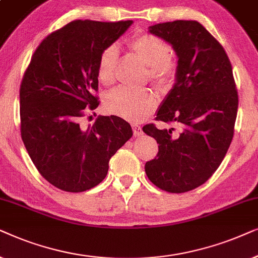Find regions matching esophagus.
Here are the masks:
<instances>
[{
  "label": "esophagus",
  "mask_w": 258,
  "mask_h": 258,
  "mask_svg": "<svg viewBox=\"0 0 258 258\" xmlns=\"http://www.w3.org/2000/svg\"><path fill=\"white\" fill-rule=\"evenodd\" d=\"M133 132H135L136 137H140L143 136V128L139 125H133Z\"/></svg>",
  "instance_id": "obj_1"
}]
</instances>
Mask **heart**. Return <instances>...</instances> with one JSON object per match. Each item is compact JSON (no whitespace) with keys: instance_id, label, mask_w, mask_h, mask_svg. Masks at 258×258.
Masks as SVG:
<instances>
[{"instance_id":"b5f03b06","label":"heart","mask_w":258,"mask_h":258,"mask_svg":"<svg viewBox=\"0 0 258 258\" xmlns=\"http://www.w3.org/2000/svg\"><path fill=\"white\" fill-rule=\"evenodd\" d=\"M130 47L150 66V77L158 87L166 88L172 84L177 74V66L171 57V47L166 41L152 34H140L133 37ZM118 55L119 50L115 44L105 48L100 54L98 78L102 85L108 86L114 81ZM105 105L112 114L138 121L153 111L157 100L149 89L118 87L109 92Z\"/></svg>"}]
</instances>
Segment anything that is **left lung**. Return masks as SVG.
<instances>
[{
	"label": "left lung",
	"mask_w": 258,
	"mask_h": 258,
	"mask_svg": "<svg viewBox=\"0 0 258 258\" xmlns=\"http://www.w3.org/2000/svg\"><path fill=\"white\" fill-rule=\"evenodd\" d=\"M166 41L177 55L176 82L157 111V120L176 122L159 130L143 127L159 144L145 172L161 190L172 194L204 184L224 159L233 137L238 95L232 67L221 43L197 21L177 20L149 27Z\"/></svg>",
	"instance_id": "1"
}]
</instances>
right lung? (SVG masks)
Masks as SVG:
<instances>
[{
    "label": "right lung",
    "mask_w": 258,
    "mask_h": 258,
    "mask_svg": "<svg viewBox=\"0 0 258 258\" xmlns=\"http://www.w3.org/2000/svg\"><path fill=\"white\" fill-rule=\"evenodd\" d=\"M132 23H68L40 43L27 68L20 88L21 137L41 176L60 190L97 186L111 157L133 136L131 125L116 115H99L86 130L79 123L99 105L100 54Z\"/></svg>",
    "instance_id": "obj_1"
}]
</instances>
